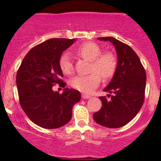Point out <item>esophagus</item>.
<instances>
[{
  "label": "esophagus",
  "instance_id": "obj_1",
  "mask_svg": "<svg viewBox=\"0 0 161 161\" xmlns=\"http://www.w3.org/2000/svg\"><path fill=\"white\" fill-rule=\"evenodd\" d=\"M82 97L83 99H88V98H90V97H91V96L88 95H85V94H82Z\"/></svg>",
  "mask_w": 161,
  "mask_h": 161
}]
</instances>
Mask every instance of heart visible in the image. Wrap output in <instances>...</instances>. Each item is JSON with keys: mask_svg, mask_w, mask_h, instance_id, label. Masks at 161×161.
<instances>
[{"mask_svg": "<svg viewBox=\"0 0 161 161\" xmlns=\"http://www.w3.org/2000/svg\"><path fill=\"white\" fill-rule=\"evenodd\" d=\"M77 53L92 62L90 71L93 73L86 75H77L71 80V86L75 89L90 94L99 86L101 75L104 79H108L114 75L116 69V59L111 52L101 53V48L94 42H86L75 50ZM60 69L65 75L72 74L73 64L68 53H64L59 60Z\"/></svg>", "mask_w": 161, "mask_h": 161, "instance_id": "obj_1", "label": "heart"}]
</instances>
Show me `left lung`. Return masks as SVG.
<instances>
[{"label":"left lung","mask_w":161,"mask_h":161,"mask_svg":"<svg viewBox=\"0 0 161 161\" xmlns=\"http://www.w3.org/2000/svg\"><path fill=\"white\" fill-rule=\"evenodd\" d=\"M110 42L117 54V66L114 76L104 89L110 100L99 97L102 107L94 114L99 125L108 128H119L126 125L137 115L145 101L146 73L139 57L129 45L113 37L97 38Z\"/></svg>","instance_id":"obj_1"}]
</instances>
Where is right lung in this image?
I'll use <instances>...</instances> for the list:
<instances>
[{
	"label": "right lung",
	"mask_w": 161,
	"mask_h": 161,
	"mask_svg": "<svg viewBox=\"0 0 161 161\" xmlns=\"http://www.w3.org/2000/svg\"><path fill=\"white\" fill-rule=\"evenodd\" d=\"M75 39L51 38L32 47L23 58L16 74V86L23 111L35 124L57 129L72 118V110L81 99L80 92L64 88L54 92L55 84L65 88L59 60Z\"/></svg>",
	"instance_id": "right-lung-1"
}]
</instances>
